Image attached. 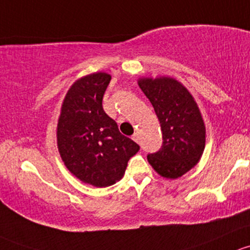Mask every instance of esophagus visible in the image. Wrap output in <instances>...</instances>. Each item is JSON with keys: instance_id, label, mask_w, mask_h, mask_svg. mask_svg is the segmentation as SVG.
Masks as SVG:
<instances>
[{"instance_id": "34e87169", "label": "esophagus", "mask_w": 250, "mask_h": 250, "mask_svg": "<svg viewBox=\"0 0 250 250\" xmlns=\"http://www.w3.org/2000/svg\"><path fill=\"white\" fill-rule=\"evenodd\" d=\"M132 140L135 141V142H140V136H138V133H137V132H135V133H133V136H132Z\"/></svg>"}]
</instances>
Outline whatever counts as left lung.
<instances>
[{
    "mask_svg": "<svg viewBox=\"0 0 250 250\" xmlns=\"http://www.w3.org/2000/svg\"><path fill=\"white\" fill-rule=\"evenodd\" d=\"M138 85L153 104L163 133L161 148L146 159L161 177H182L205 150L206 127L197 104L174 78H141Z\"/></svg>",
    "mask_w": 250,
    "mask_h": 250,
    "instance_id": "left-lung-1",
    "label": "left lung"
}]
</instances>
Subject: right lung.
Returning <instances> with one entry per match:
<instances>
[{
	"mask_svg": "<svg viewBox=\"0 0 250 250\" xmlns=\"http://www.w3.org/2000/svg\"><path fill=\"white\" fill-rule=\"evenodd\" d=\"M109 82L104 72L74 82L62 102L56 131L59 153L68 171L97 188L120 181L127 161L140 150L104 110L102 99Z\"/></svg>",
	"mask_w": 250,
	"mask_h": 250,
	"instance_id": "obj_1",
	"label": "right lung"
}]
</instances>
